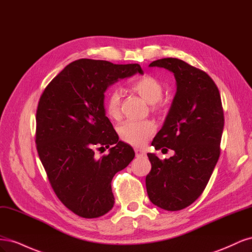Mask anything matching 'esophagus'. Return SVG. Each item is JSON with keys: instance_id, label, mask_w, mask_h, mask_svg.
<instances>
[{"instance_id": "esophagus-1", "label": "esophagus", "mask_w": 252, "mask_h": 252, "mask_svg": "<svg viewBox=\"0 0 252 252\" xmlns=\"http://www.w3.org/2000/svg\"><path fill=\"white\" fill-rule=\"evenodd\" d=\"M134 152H135V157H145L146 156V152H145L144 150H141V149H134Z\"/></svg>"}]
</instances>
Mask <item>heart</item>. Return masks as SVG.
Here are the masks:
<instances>
[{
	"label": "heart",
	"mask_w": 252,
	"mask_h": 252,
	"mask_svg": "<svg viewBox=\"0 0 252 252\" xmlns=\"http://www.w3.org/2000/svg\"><path fill=\"white\" fill-rule=\"evenodd\" d=\"M131 89L145 101L151 104L152 111H162L163 104L161 98L164 94V88L158 80L151 75H145L132 84ZM121 102L122 94L119 89H112L106 94L104 102L105 110L110 119L119 120L121 118ZM156 130L157 126L150 120L126 121L118 127V133L121 140L136 147L146 144L156 133Z\"/></svg>",
	"instance_id": "b5f03b06"
}]
</instances>
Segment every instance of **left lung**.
<instances>
[{"mask_svg": "<svg viewBox=\"0 0 252 252\" xmlns=\"http://www.w3.org/2000/svg\"><path fill=\"white\" fill-rule=\"evenodd\" d=\"M150 67L171 71L177 93L164 125L151 145L174 151L159 159L147 154L151 170L146 177L149 200L158 207L178 211L199 197L220 154L224 111L216 83L205 71L175 58L154 61Z\"/></svg>", "mask_w": 252, "mask_h": 252, "instance_id": "left-lung-1", "label": "left lung"}]
</instances>
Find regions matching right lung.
Instances as JSON below:
<instances>
[{
	"label": "right lung",
	"mask_w": 252,
	"mask_h": 252,
	"mask_svg": "<svg viewBox=\"0 0 252 252\" xmlns=\"http://www.w3.org/2000/svg\"><path fill=\"white\" fill-rule=\"evenodd\" d=\"M143 74L139 64L81 59L45 88L36 110L35 144L57 196L75 215L94 219L113 207L111 181L134 158L119 141L104 108V93L119 79ZM112 146L96 159L95 149Z\"/></svg>",
	"instance_id": "add662e5"
}]
</instances>
